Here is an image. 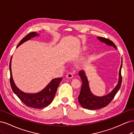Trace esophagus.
I'll return each instance as SVG.
<instances>
[{"instance_id": "1", "label": "esophagus", "mask_w": 134, "mask_h": 134, "mask_svg": "<svg viewBox=\"0 0 134 134\" xmlns=\"http://www.w3.org/2000/svg\"><path fill=\"white\" fill-rule=\"evenodd\" d=\"M66 78L68 79H72L73 78V75H72L71 73H68L66 75Z\"/></svg>"}]
</instances>
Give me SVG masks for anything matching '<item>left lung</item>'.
Wrapping results in <instances>:
<instances>
[{
    "mask_svg": "<svg viewBox=\"0 0 134 134\" xmlns=\"http://www.w3.org/2000/svg\"><path fill=\"white\" fill-rule=\"evenodd\" d=\"M97 38L100 42L106 44L107 46L113 47L116 50L117 49L116 45L111 40L100 37H98ZM122 66V59L121 58V64L119 72L118 83L110 92L103 96H97L93 94L90 89L88 80L84 70H80L78 74L82 80V84L80 94L78 96V101L81 106L84 108L91 109V110L100 109L107 106L114 98L116 93L121 87V82H122V77H121Z\"/></svg>",
    "mask_w": 134,
    "mask_h": 134,
    "instance_id": "8db88e82",
    "label": "left lung"
}]
</instances>
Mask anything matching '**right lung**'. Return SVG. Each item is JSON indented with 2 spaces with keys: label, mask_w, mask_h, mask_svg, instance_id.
Listing matches in <instances>:
<instances>
[{
  "label": "right lung",
  "mask_w": 134,
  "mask_h": 134,
  "mask_svg": "<svg viewBox=\"0 0 134 134\" xmlns=\"http://www.w3.org/2000/svg\"><path fill=\"white\" fill-rule=\"evenodd\" d=\"M38 36H40V35L35 32L30 33L22 39L17 45V48L24 42L30 40L34 37H38ZM12 59V56L11 57L9 64V70L10 74V83L12 90L15 93V94L17 95L22 102L24 104H25L27 106L37 109L43 108L47 107L53 100L58 87L63 80V78H57L52 79L46 87H44L42 90L37 93H25L18 88L13 80L11 69Z\"/></svg>",
  "instance_id": "1"
}]
</instances>
